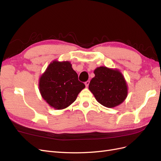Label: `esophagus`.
Masks as SVG:
<instances>
[{
  "instance_id": "obj_1",
  "label": "esophagus",
  "mask_w": 161,
  "mask_h": 161,
  "mask_svg": "<svg viewBox=\"0 0 161 161\" xmlns=\"http://www.w3.org/2000/svg\"><path fill=\"white\" fill-rule=\"evenodd\" d=\"M89 83H90V81L89 80H87V81H86L85 82V86H86V87H88L89 86Z\"/></svg>"
}]
</instances>
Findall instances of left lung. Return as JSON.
<instances>
[{
    "mask_svg": "<svg viewBox=\"0 0 161 161\" xmlns=\"http://www.w3.org/2000/svg\"><path fill=\"white\" fill-rule=\"evenodd\" d=\"M89 89L96 100L106 108H113L121 104L128 93V86L124 76L118 69L97 67Z\"/></svg>",
    "mask_w": 161,
    "mask_h": 161,
    "instance_id": "8db88e82",
    "label": "left lung"
}]
</instances>
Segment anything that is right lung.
<instances>
[{"mask_svg":"<svg viewBox=\"0 0 161 161\" xmlns=\"http://www.w3.org/2000/svg\"><path fill=\"white\" fill-rule=\"evenodd\" d=\"M39 90L46 103L58 110L66 109L85 89L69 61L54 60L39 79Z\"/></svg>","mask_w":161,"mask_h":161,"instance_id":"1","label":"right lung"}]
</instances>
